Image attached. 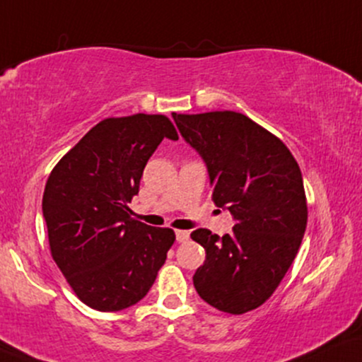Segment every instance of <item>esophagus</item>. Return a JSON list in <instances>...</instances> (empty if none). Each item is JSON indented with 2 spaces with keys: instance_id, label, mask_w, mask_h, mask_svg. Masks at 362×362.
<instances>
[{
  "instance_id": "esophagus-1",
  "label": "esophagus",
  "mask_w": 362,
  "mask_h": 362,
  "mask_svg": "<svg viewBox=\"0 0 362 362\" xmlns=\"http://www.w3.org/2000/svg\"><path fill=\"white\" fill-rule=\"evenodd\" d=\"M189 232L187 230H177L175 232V237H177V242H187L189 240Z\"/></svg>"
}]
</instances>
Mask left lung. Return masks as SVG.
I'll list each match as a JSON object with an SVG mask.
<instances>
[{"label": "left lung", "instance_id": "8db88e82", "mask_svg": "<svg viewBox=\"0 0 362 362\" xmlns=\"http://www.w3.org/2000/svg\"><path fill=\"white\" fill-rule=\"evenodd\" d=\"M178 130L207 165L212 200L234 217L232 234H190L205 249L194 286L228 314L257 309L294 262L308 226L303 173L289 148L237 112L173 113Z\"/></svg>", "mask_w": 362, "mask_h": 362}]
</instances>
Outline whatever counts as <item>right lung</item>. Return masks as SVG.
Listing matches in <instances>:
<instances>
[{"label": "right lung", "instance_id": "right-lung-1", "mask_svg": "<svg viewBox=\"0 0 362 362\" xmlns=\"http://www.w3.org/2000/svg\"><path fill=\"white\" fill-rule=\"evenodd\" d=\"M178 140L165 115L105 118L54 165L43 194L52 257L81 303L102 313L144 299L175 240L132 218L148 158Z\"/></svg>", "mask_w": 362, "mask_h": 362}]
</instances>
